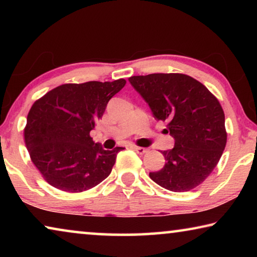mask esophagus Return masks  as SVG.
Listing matches in <instances>:
<instances>
[{"label": "esophagus", "instance_id": "esophagus-1", "mask_svg": "<svg viewBox=\"0 0 257 257\" xmlns=\"http://www.w3.org/2000/svg\"><path fill=\"white\" fill-rule=\"evenodd\" d=\"M132 149H133L135 152H137L138 154H144V153H146V149H144V147H138V146H136V145H133Z\"/></svg>", "mask_w": 257, "mask_h": 257}]
</instances>
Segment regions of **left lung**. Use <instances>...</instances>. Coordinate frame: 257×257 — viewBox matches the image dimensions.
<instances>
[{"mask_svg":"<svg viewBox=\"0 0 257 257\" xmlns=\"http://www.w3.org/2000/svg\"><path fill=\"white\" fill-rule=\"evenodd\" d=\"M129 82L175 138V147L162 151L164 167L150 178L176 193L196 188L214 170L227 144L221 104L202 82L182 73L134 76Z\"/></svg>","mask_w":257,"mask_h":257,"instance_id":"obj_1","label":"left lung"}]
</instances>
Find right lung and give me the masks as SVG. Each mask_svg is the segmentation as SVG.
I'll list each match as a JSON object with an SVG mask.
<instances>
[{
  "mask_svg": "<svg viewBox=\"0 0 257 257\" xmlns=\"http://www.w3.org/2000/svg\"><path fill=\"white\" fill-rule=\"evenodd\" d=\"M125 80L64 84L33 104L25 143L35 167L51 186L81 193L108 177L123 147L104 150L90 137L106 105Z\"/></svg>",
  "mask_w": 257,
  "mask_h": 257,
  "instance_id": "1",
  "label": "right lung"
}]
</instances>
